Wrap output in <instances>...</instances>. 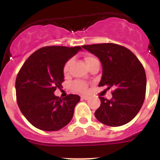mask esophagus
Here are the masks:
<instances>
[{"label": "esophagus", "instance_id": "1", "mask_svg": "<svg viewBox=\"0 0 160 160\" xmlns=\"http://www.w3.org/2000/svg\"><path fill=\"white\" fill-rule=\"evenodd\" d=\"M90 98V96H82L81 97V99L85 100V101H88V100H89Z\"/></svg>", "mask_w": 160, "mask_h": 160}]
</instances>
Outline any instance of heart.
Masks as SVG:
<instances>
[{
    "label": "heart",
    "instance_id": "obj_1",
    "mask_svg": "<svg viewBox=\"0 0 160 160\" xmlns=\"http://www.w3.org/2000/svg\"><path fill=\"white\" fill-rule=\"evenodd\" d=\"M94 59H95L94 57H93V56H88L85 57V62H86L87 65H88L91 61L94 60ZM71 63H72V59H70V60H68L65 63V65H64V67H63L64 74L68 73ZM72 88H73V90H77V91L78 92H81V93H85V92L88 91V84H87L85 82H83V81H75L73 83H72Z\"/></svg>",
    "mask_w": 160,
    "mask_h": 160
}]
</instances>
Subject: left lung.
Masks as SVG:
<instances>
[{"instance_id": "1", "label": "left lung", "mask_w": 160, "mask_h": 160, "mask_svg": "<svg viewBox=\"0 0 160 160\" xmlns=\"http://www.w3.org/2000/svg\"><path fill=\"white\" fill-rule=\"evenodd\" d=\"M82 47L101 61L102 77L98 87L114 89L111 100L99 97L101 106L94 113L96 118L111 127L128 123L141 109L146 97L143 66L133 52L119 45L102 43Z\"/></svg>"}]
</instances>
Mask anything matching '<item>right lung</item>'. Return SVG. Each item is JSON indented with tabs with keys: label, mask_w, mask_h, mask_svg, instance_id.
<instances>
[{
	"label": "right lung",
	"mask_w": 160,
	"mask_h": 160,
	"mask_svg": "<svg viewBox=\"0 0 160 160\" xmlns=\"http://www.w3.org/2000/svg\"><path fill=\"white\" fill-rule=\"evenodd\" d=\"M80 50V46L41 48L31 55L18 73V105L35 128L52 132L70 123L80 96L70 94L61 100L54 92L64 81L65 63Z\"/></svg>",
	"instance_id": "add662e5"
}]
</instances>
